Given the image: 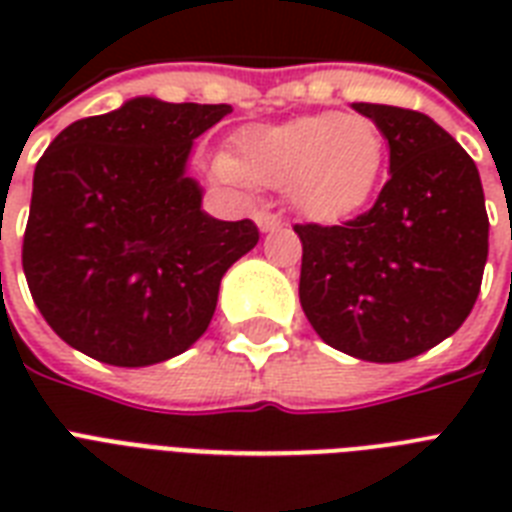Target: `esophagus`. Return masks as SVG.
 I'll return each mask as SVG.
<instances>
[{
    "mask_svg": "<svg viewBox=\"0 0 512 512\" xmlns=\"http://www.w3.org/2000/svg\"><path fill=\"white\" fill-rule=\"evenodd\" d=\"M255 223L260 225V231H276L281 225V217L268 212V209H260V212H255Z\"/></svg>",
    "mask_w": 512,
    "mask_h": 512,
    "instance_id": "obj_1",
    "label": "esophagus"
}]
</instances>
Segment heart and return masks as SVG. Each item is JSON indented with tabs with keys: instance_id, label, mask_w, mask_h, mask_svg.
I'll return each mask as SVG.
<instances>
[{
	"instance_id": "obj_1",
	"label": "heart",
	"mask_w": 512,
	"mask_h": 512,
	"mask_svg": "<svg viewBox=\"0 0 512 512\" xmlns=\"http://www.w3.org/2000/svg\"><path fill=\"white\" fill-rule=\"evenodd\" d=\"M385 140L356 114H308L236 132L233 154H217L212 170L231 185L287 188L289 201L319 223L353 215L380 180Z\"/></svg>"
}]
</instances>
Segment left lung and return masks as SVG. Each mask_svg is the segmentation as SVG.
<instances>
[{
  "label": "left lung",
  "instance_id": "8db88e82",
  "mask_svg": "<svg viewBox=\"0 0 512 512\" xmlns=\"http://www.w3.org/2000/svg\"><path fill=\"white\" fill-rule=\"evenodd\" d=\"M390 146L372 209L342 225H295L300 305L321 340L396 364L454 335L481 292L489 217L476 162L420 111L353 103Z\"/></svg>",
  "mask_w": 512,
  "mask_h": 512
}]
</instances>
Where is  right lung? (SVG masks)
<instances>
[{"label": "right lung", "mask_w": 512, "mask_h": 512, "mask_svg": "<svg viewBox=\"0 0 512 512\" xmlns=\"http://www.w3.org/2000/svg\"><path fill=\"white\" fill-rule=\"evenodd\" d=\"M231 111L132 98L68 124L36 162L23 273L71 348L151 366L207 332L220 279L260 239L252 220L209 217L185 175L193 140Z\"/></svg>", "instance_id": "right-lung-1"}]
</instances>
